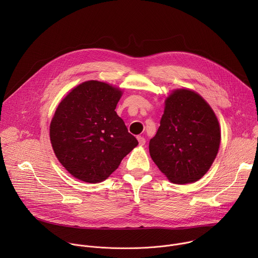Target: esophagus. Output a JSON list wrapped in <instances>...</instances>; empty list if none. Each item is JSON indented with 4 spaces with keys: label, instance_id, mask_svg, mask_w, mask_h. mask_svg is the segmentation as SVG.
<instances>
[{
    "label": "esophagus",
    "instance_id": "esophagus-1",
    "mask_svg": "<svg viewBox=\"0 0 258 258\" xmlns=\"http://www.w3.org/2000/svg\"><path fill=\"white\" fill-rule=\"evenodd\" d=\"M137 139H138V141H139V144H140L141 146L145 145V143H146V140H145V138H144V137H142V136H138V137H137Z\"/></svg>",
    "mask_w": 258,
    "mask_h": 258
}]
</instances>
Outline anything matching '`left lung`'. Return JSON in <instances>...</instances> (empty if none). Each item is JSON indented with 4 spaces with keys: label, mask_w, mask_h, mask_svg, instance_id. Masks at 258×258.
Here are the masks:
<instances>
[{
    "label": "left lung",
    "mask_w": 258,
    "mask_h": 258,
    "mask_svg": "<svg viewBox=\"0 0 258 258\" xmlns=\"http://www.w3.org/2000/svg\"><path fill=\"white\" fill-rule=\"evenodd\" d=\"M219 144V123L208 103L194 91H172L149 143L150 156L160 171L178 185L197 181L213 163Z\"/></svg>",
    "instance_id": "obj_1"
}]
</instances>
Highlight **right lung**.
<instances>
[{"instance_id": "right-lung-1", "label": "right lung", "mask_w": 258, "mask_h": 258, "mask_svg": "<svg viewBox=\"0 0 258 258\" xmlns=\"http://www.w3.org/2000/svg\"><path fill=\"white\" fill-rule=\"evenodd\" d=\"M121 90L88 81L60 102L50 124V140L59 162L72 175L96 183L117 169L138 145L115 112Z\"/></svg>"}]
</instances>
